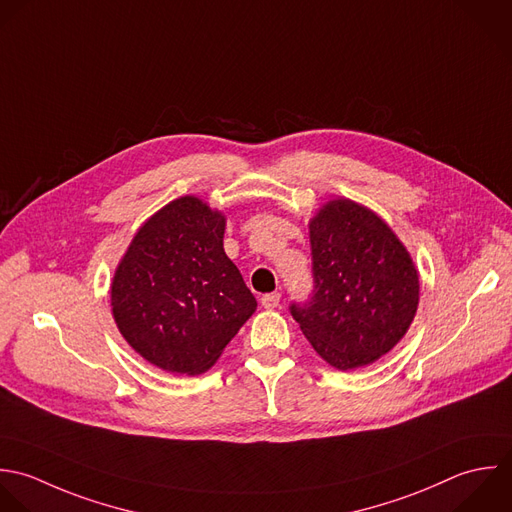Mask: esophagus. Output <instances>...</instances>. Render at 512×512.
<instances>
[{
  "label": "esophagus",
  "mask_w": 512,
  "mask_h": 512,
  "mask_svg": "<svg viewBox=\"0 0 512 512\" xmlns=\"http://www.w3.org/2000/svg\"><path fill=\"white\" fill-rule=\"evenodd\" d=\"M279 299H281L279 293H267V295L261 297V305H263V309L271 311V309H275L279 305Z\"/></svg>",
  "instance_id": "esophagus-1"
}]
</instances>
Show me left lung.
<instances>
[{
  "label": "left lung",
  "instance_id": "1",
  "mask_svg": "<svg viewBox=\"0 0 512 512\" xmlns=\"http://www.w3.org/2000/svg\"><path fill=\"white\" fill-rule=\"evenodd\" d=\"M315 291L291 315L331 367L351 371L387 355L419 307V271L395 231L369 207L327 201L309 221Z\"/></svg>",
  "mask_w": 512,
  "mask_h": 512
}]
</instances>
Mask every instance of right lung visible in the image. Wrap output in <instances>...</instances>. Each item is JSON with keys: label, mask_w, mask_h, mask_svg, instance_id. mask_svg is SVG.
Wrapping results in <instances>:
<instances>
[{"label": "right lung", "mask_w": 512, "mask_h": 512, "mask_svg": "<svg viewBox=\"0 0 512 512\" xmlns=\"http://www.w3.org/2000/svg\"><path fill=\"white\" fill-rule=\"evenodd\" d=\"M225 215L195 195L169 201L131 239L111 281L129 347L175 375L209 371L257 301L225 255Z\"/></svg>", "instance_id": "obj_1"}]
</instances>
